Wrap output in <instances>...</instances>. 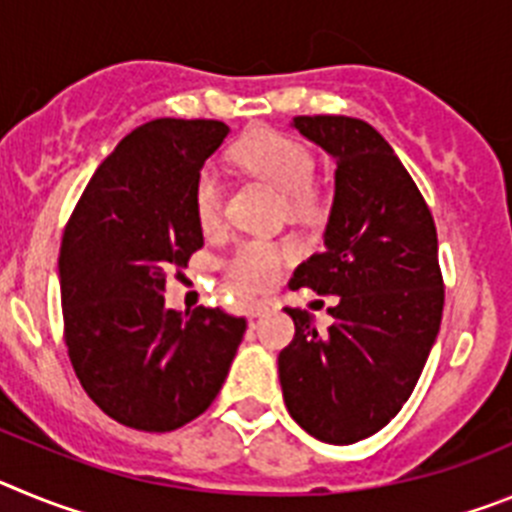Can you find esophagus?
Masks as SVG:
<instances>
[{
	"mask_svg": "<svg viewBox=\"0 0 512 512\" xmlns=\"http://www.w3.org/2000/svg\"><path fill=\"white\" fill-rule=\"evenodd\" d=\"M271 307H274V302L266 300V297H253V300L248 302V315H251V318H261V315H266Z\"/></svg>",
	"mask_w": 512,
	"mask_h": 512,
	"instance_id": "obj_1",
	"label": "esophagus"
}]
</instances>
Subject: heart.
Segmentation results:
<instances>
[{
    "label": "heart",
    "mask_w": 512,
    "mask_h": 512,
    "mask_svg": "<svg viewBox=\"0 0 512 512\" xmlns=\"http://www.w3.org/2000/svg\"><path fill=\"white\" fill-rule=\"evenodd\" d=\"M233 156L243 169L284 194V205L292 215H315L320 210V192L312 184L315 158L300 140L274 130H259L243 138ZM192 207L202 230H215L223 220V184L212 166H205L194 179ZM287 259V246L246 238L223 259V274L230 287L253 292L277 282Z\"/></svg>",
    "instance_id": "1"
}]
</instances>
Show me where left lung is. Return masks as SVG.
I'll return each mask as SVG.
<instances>
[{"mask_svg": "<svg viewBox=\"0 0 512 512\" xmlns=\"http://www.w3.org/2000/svg\"><path fill=\"white\" fill-rule=\"evenodd\" d=\"M295 128L336 158L325 248L289 287L338 295L333 325L284 307L295 338L279 354L289 415L325 443L382 431L413 395L443 315L433 215L392 146L364 120L300 115Z\"/></svg>", "mask_w": 512, "mask_h": 512, "instance_id": "obj_1", "label": "left lung"}]
</instances>
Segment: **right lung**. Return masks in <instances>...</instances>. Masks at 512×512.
<instances>
[{"label":"right lung","mask_w":512,"mask_h":512,"mask_svg":"<svg viewBox=\"0 0 512 512\" xmlns=\"http://www.w3.org/2000/svg\"><path fill=\"white\" fill-rule=\"evenodd\" d=\"M220 120H153L104 158L63 230V338L102 413L146 433L176 431L223 387L246 318L169 310L166 274L205 246L192 189L220 148Z\"/></svg>","instance_id":"right-lung-1"}]
</instances>
